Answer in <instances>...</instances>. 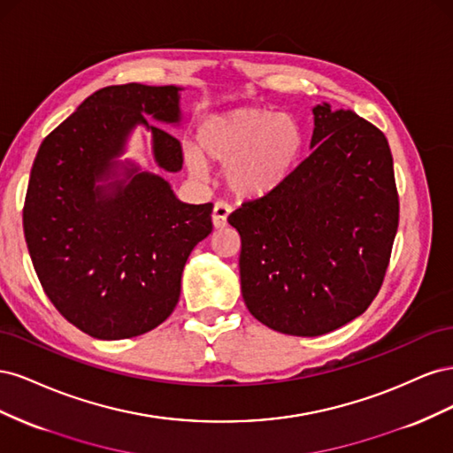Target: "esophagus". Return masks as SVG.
Returning a JSON list of instances; mask_svg holds the SVG:
<instances>
[{
  "label": "esophagus",
  "mask_w": 453,
  "mask_h": 453,
  "mask_svg": "<svg viewBox=\"0 0 453 453\" xmlns=\"http://www.w3.org/2000/svg\"><path fill=\"white\" fill-rule=\"evenodd\" d=\"M230 215V205L225 203V202H217L213 205V226L215 228H225L226 226V219Z\"/></svg>",
  "instance_id": "1"
}]
</instances>
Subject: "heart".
I'll use <instances>...</instances> for the list:
<instances>
[{
	"instance_id": "obj_1",
	"label": "heart",
	"mask_w": 453,
	"mask_h": 453,
	"mask_svg": "<svg viewBox=\"0 0 453 453\" xmlns=\"http://www.w3.org/2000/svg\"><path fill=\"white\" fill-rule=\"evenodd\" d=\"M306 149L300 122L266 107L245 105L215 113L185 150L187 168L200 175L203 162L225 166V185L242 200L265 198L289 180Z\"/></svg>"
}]
</instances>
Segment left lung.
I'll list each match as a JSON object with an SVG mask.
<instances>
[{
    "label": "left lung",
    "instance_id": "obj_1",
    "mask_svg": "<svg viewBox=\"0 0 453 453\" xmlns=\"http://www.w3.org/2000/svg\"><path fill=\"white\" fill-rule=\"evenodd\" d=\"M311 153L276 193L228 215L240 232L243 303L293 336H321L370 306L399 226L383 132L349 109L315 105Z\"/></svg>",
    "mask_w": 453,
    "mask_h": 453
}]
</instances>
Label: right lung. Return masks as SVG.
I'll list each match as a JSON object with an SVG mask.
<instances>
[{
    "mask_svg": "<svg viewBox=\"0 0 453 453\" xmlns=\"http://www.w3.org/2000/svg\"><path fill=\"white\" fill-rule=\"evenodd\" d=\"M180 87L96 90L54 128L34 160L22 223L41 287L64 318L98 340L153 331L170 318L213 203H185L164 177L125 155L145 127L164 172L183 168L181 143L145 117L180 125Z\"/></svg>",
    "mask_w": 453,
    "mask_h": 453,
    "instance_id": "add662e5",
    "label": "right lung"
}]
</instances>
